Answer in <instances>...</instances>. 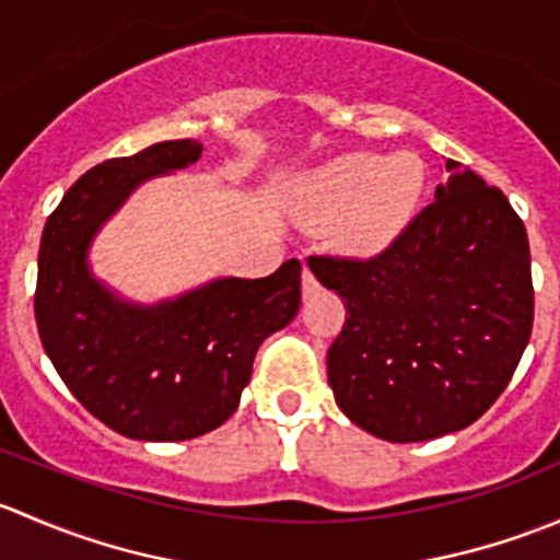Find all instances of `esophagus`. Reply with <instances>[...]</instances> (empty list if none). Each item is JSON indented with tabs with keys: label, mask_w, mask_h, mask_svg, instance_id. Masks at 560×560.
Instances as JSON below:
<instances>
[{
	"label": "esophagus",
	"mask_w": 560,
	"mask_h": 560,
	"mask_svg": "<svg viewBox=\"0 0 560 560\" xmlns=\"http://www.w3.org/2000/svg\"><path fill=\"white\" fill-rule=\"evenodd\" d=\"M301 292H303V298H306V301H308V298H314L316 292H319V281H316V276L308 268H303Z\"/></svg>",
	"instance_id": "obj_1"
}]
</instances>
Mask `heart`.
I'll return each mask as SVG.
<instances>
[{
    "label": "heart",
    "instance_id": "b5f03b06",
    "mask_svg": "<svg viewBox=\"0 0 560 560\" xmlns=\"http://www.w3.org/2000/svg\"><path fill=\"white\" fill-rule=\"evenodd\" d=\"M425 195V165L409 151H352L314 167L298 184V202L314 224H332V246L352 257L387 252Z\"/></svg>",
    "mask_w": 560,
    "mask_h": 560
}]
</instances>
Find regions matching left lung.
<instances>
[{"label":"left lung","mask_w":560,"mask_h":560,"mask_svg":"<svg viewBox=\"0 0 560 560\" xmlns=\"http://www.w3.org/2000/svg\"><path fill=\"white\" fill-rule=\"evenodd\" d=\"M453 171L387 252L308 257L347 306L327 382L354 425L428 442L471 425L510 385L534 325L523 219L499 186Z\"/></svg>","instance_id":"8db88e82"}]
</instances>
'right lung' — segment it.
<instances>
[{"label": "right lung", "instance_id": "add662e5", "mask_svg": "<svg viewBox=\"0 0 560 560\" xmlns=\"http://www.w3.org/2000/svg\"><path fill=\"white\" fill-rule=\"evenodd\" d=\"M197 140H165L83 173L45 222L35 319L70 393L107 428L138 442H184L222 425L254 354L301 308V262L265 279H217L154 306L121 301L89 270L105 219L154 175L200 160Z\"/></svg>", "mask_w": 560, "mask_h": 560}]
</instances>
